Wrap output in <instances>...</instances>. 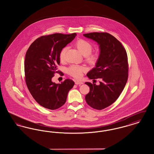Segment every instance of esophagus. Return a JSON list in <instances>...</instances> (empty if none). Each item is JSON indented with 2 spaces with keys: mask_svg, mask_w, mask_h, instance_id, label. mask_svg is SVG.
Returning <instances> with one entry per match:
<instances>
[{
  "mask_svg": "<svg viewBox=\"0 0 154 154\" xmlns=\"http://www.w3.org/2000/svg\"><path fill=\"white\" fill-rule=\"evenodd\" d=\"M75 84L76 85H81L83 84V82H81V81H80L75 80Z\"/></svg>",
  "mask_w": 154,
  "mask_h": 154,
  "instance_id": "obj_1",
  "label": "esophagus"
}]
</instances>
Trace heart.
Instances as JSON below:
<instances>
[{"mask_svg":"<svg viewBox=\"0 0 154 154\" xmlns=\"http://www.w3.org/2000/svg\"><path fill=\"white\" fill-rule=\"evenodd\" d=\"M75 45L79 50V51L80 52L81 54L86 57L87 60L89 63L92 65L95 64L99 58V54L98 52H96L94 54L91 53L92 50L93 46L89 42L84 39H79L75 42ZM67 49V48L65 47L63 48L60 51L59 58L61 60H63L65 58V55ZM85 70V67L77 65H72L67 69L68 73L76 79L81 78L83 72H84Z\"/></svg>","mask_w":154,"mask_h":154,"instance_id":"heart-1","label":"heart"}]
</instances>
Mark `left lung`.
Segmentation results:
<instances>
[{
    "label": "left lung",
    "instance_id": "left-lung-1",
    "mask_svg": "<svg viewBox=\"0 0 154 154\" xmlns=\"http://www.w3.org/2000/svg\"><path fill=\"white\" fill-rule=\"evenodd\" d=\"M99 44V58L95 67L87 75L95 80L101 79L99 85L86 82L90 91L85 96L89 106L102 110L114 102L122 92L128 77V63L126 50L115 37L108 33L84 34Z\"/></svg>",
    "mask_w": 154,
    "mask_h": 154
}]
</instances>
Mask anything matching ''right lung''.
Wrapping results in <instances>:
<instances>
[{
  "mask_svg": "<svg viewBox=\"0 0 154 154\" xmlns=\"http://www.w3.org/2000/svg\"><path fill=\"white\" fill-rule=\"evenodd\" d=\"M76 33H55L37 38L30 45L24 62L25 81L30 93L40 105L50 110L62 106L69 91L73 87V80L66 79L61 84L52 81L60 63L59 53L70 43Z\"/></svg>",
  "mask_w": 154,
  "mask_h": 154,
  "instance_id": "right-lung-1",
  "label": "right lung"
}]
</instances>
